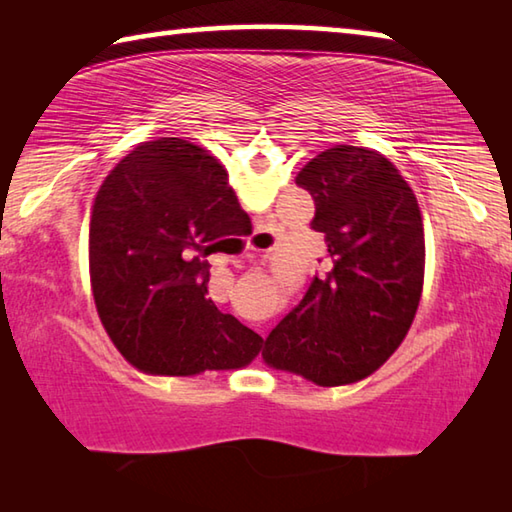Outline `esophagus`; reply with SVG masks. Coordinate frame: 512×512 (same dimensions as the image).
Wrapping results in <instances>:
<instances>
[{
  "label": "esophagus",
  "mask_w": 512,
  "mask_h": 512,
  "mask_svg": "<svg viewBox=\"0 0 512 512\" xmlns=\"http://www.w3.org/2000/svg\"><path fill=\"white\" fill-rule=\"evenodd\" d=\"M244 250L248 253V250H257V248L253 246V241H244Z\"/></svg>",
  "instance_id": "1"
}]
</instances>
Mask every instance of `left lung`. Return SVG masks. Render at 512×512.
I'll use <instances>...</instances> for the list:
<instances>
[{
    "instance_id": "8db88e82",
    "label": "left lung",
    "mask_w": 512,
    "mask_h": 512,
    "mask_svg": "<svg viewBox=\"0 0 512 512\" xmlns=\"http://www.w3.org/2000/svg\"><path fill=\"white\" fill-rule=\"evenodd\" d=\"M314 198L332 271L271 334L268 366L318 386L368 377L400 348L420 305L424 230L413 189L393 162L359 146L318 153L296 178Z\"/></svg>"
}]
</instances>
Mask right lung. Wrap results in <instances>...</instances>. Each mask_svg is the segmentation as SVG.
Returning <instances> with one entry per match:
<instances>
[{
  "instance_id": "obj_1",
  "label": "right lung",
  "mask_w": 512,
  "mask_h": 512,
  "mask_svg": "<svg viewBox=\"0 0 512 512\" xmlns=\"http://www.w3.org/2000/svg\"><path fill=\"white\" fill-rule=\"evenodd\" d=\"M241 205L219 160L180 137L142 142L108 173L90 219L94 305L115 348L151 375L244 368L262 336L207 298V248Z\"/></svg>"
}]
</instances>
